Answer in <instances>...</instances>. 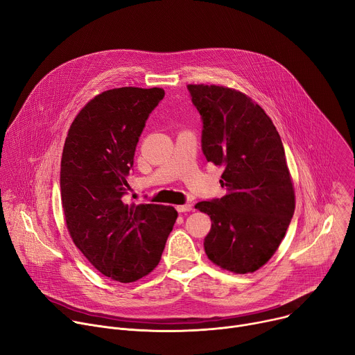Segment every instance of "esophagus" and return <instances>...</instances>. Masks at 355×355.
Segmentation results:
<instances>
[{"mask_svg":"<svg viewBox=\"0 0 355 355\" xmlns=\"http://www.w3.org/2000/svg\"><path fill=\"white\" fill-rule=\"evenodd\" d=\"M193 209V205L191 204H184V205H177V211L178 212H188Z\"/></svg>","mask_w":355,"mask_h":355,"instance_id":"obj_1","label":"esophagus"}]
</instances>
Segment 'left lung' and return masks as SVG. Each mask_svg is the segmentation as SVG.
I'll return each mask as SVG.
<instances>
[{"label":"left lung","instance_id":"1","mask_svg":"<svg viewBox=\"0 0 355 355\" xmlns=\"http://www.w3.org/2000/svg\"><path fill=\"white\" fill-rule=\"evenodd\" d=\"M202 121L207 161L224 167L227 194L196 204L209 216L204 239L218 267L254 272L277 251L295 208L284 147L270 116L245 94L218 85H187Z\"/></svg>","mask_w":355,"mask_h":355}]
</instances>
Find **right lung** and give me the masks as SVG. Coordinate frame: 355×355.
<instances>
[{"label": "right lung", "mask_w": 355, "mask_h": 355, "mask_svg": "<svg viewBox=\"0 0 355 355\" xmlns=\"http://www.w3.org/2000/svg\"><path fill=\"white\" fill-rule=\"evenodd\" d=\"M161 88L123 87L92 98L69 127L61 202L77 248L101 274L132 282L151 272L177 220L174 207L125 204L135 147Z\"/></svg>", "instance_id": "1"}]
</instances>
